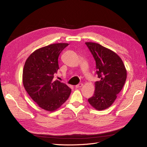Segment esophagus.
Masks as SVG:
<instances>
[{"instance_id": "34e87169", "label": "esophagus", "mask_w": 147, "mask_h": 147, "mask_svg": "<svg viewBox=\"0 0 147 147\" xmlns=\"http://www.w3.org/2000/svg\"><path fill=\"white\" fill-rule=\"evenodd\" d=\"M83 86V83H79L77 85L75 86V88H82Z\"/></svg>"}]
</instances>
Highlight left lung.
<instances>
[{
	"mask_svg": "<svg viewBox=\"0 0 147 147\" xmlns=\"http://www.w3.org/2000/svg\"><path fill=\"white\" fill-rule=\"evenodd\" d=\"M96 63V74L100 79L95 82L94 95L88 99L93 108L103 110L113 104L121 91L127 77L122 59L116 53L100 44L85 42Z\"/></svg>",
	"mask_w": 147,
	"mask_h": 147,
	"instance_id": "obj_1",
	"label": "left lung"
}]
</instances>
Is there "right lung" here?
Masks as SVG:
<instances>
[{
	"instance_id": "add662e5",
	"label": "right lung",
	"mask_w": 147,
	"mask_h": 147,
	"mask_svg": "<svg viewBox=\"0 0 147 147\" xmlns=\"http://www.w3.org/2000/svg\"><path fill=\"white\" fill-rule=\"evenodd\" d=\"M68 45L58 43L38 48L25 62L23 70L25 90L40 107L48 112L58 109L70 94L67 85L53 80L59 69L58 57Z\"/></svg>"
}]
</instances>
